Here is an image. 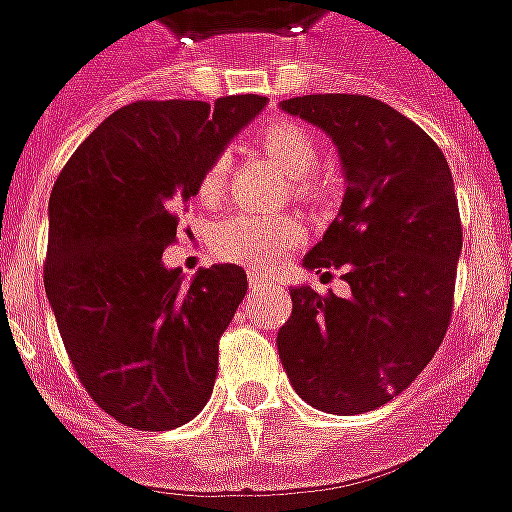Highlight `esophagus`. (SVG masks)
<instances>
[{"mask_svg":"<svg viewBox=\"0 0 512 512\" xmlns=\"http://www.w3.org/2000/svg\"><path fill=\"white\" fill-rule=\"evenodd\" d=\"M249 288L252 290H260V288H266L268 285V277H263V274H260V271H249Z\"/></svg>","mask_w":512,"mask_h":512,"instance_id":"esophagus-1","label":"esophagus"}]
</instances>
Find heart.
<instances>
[{"label": "heart", "instance_id": "1", "mask_svg": "<svg viewBox=\"0 0 512 512\" xmlns=\"http://www.w3.org/2000/svg\"><path fill=\"white\" fill-rule=\"evenodd\" d=\"M260 145L266 147L279 164H285L296 178L312 175L321 161L315 136L296 123L266 126L260 131ZM224 180H227V158H213L200 178L202 200H216L222 194ZM299 238L301 224L293 216H271V213L255 211L227 213L211 227L213 255L252 268L274 266Z\"/></svg>", "mask_w": 512, "mask_h": 512}]
</instances>
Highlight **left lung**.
Instances as JSON below:
<instances>
[{"instance_id":"obj_1","label":"left lung","mask_w":512,"mask_h":512,"mask_svg":"<svg viewBox=\"0 0 512 512\" xmlns=\"http://www.w3.org/2000/svg\"><path fill=\"white\" fill-rule=\"evenodd\" d=\"M282 112L326 131L345 175L343 205L304 268H343L348 299L290 288L282 367L301 400L365 414L400 395L447 334L461 257L452 172L417 123L367 95H301Z\"/></svg>"}]
</instances>
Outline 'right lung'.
<instances>
[{
  "label": "right lung",
  "instance_id": "obj_1",
  "mask_svg": "<svg viewBox=\"0 0 512 512\" xmlns=\"http://www.w3.org/2000/svg\"><path fill=\"white\" fill-rule=\"evenodd\" d=\"M263 95L136 101L84 139L54 183L43 285L76 376L106 414L172 430L200 414L219 337L246 296L241 266H164L172 202H189L213 158L260 115Z\"/></svg>",
  "mask_w": 512,
  "mask_h": 512
}]
</instances>
